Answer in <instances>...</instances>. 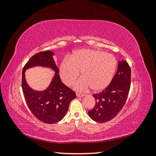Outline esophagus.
<instances>
[{
    "instance_id": "1",
    "label": "esophagus",
    "mask_w": 156,
    "mask_h": 156,
    "mask_svg": "<svg viewBox=\"0 0 156 156\" xmlns=\"http://www.w3.org/2000/svg\"><path fill=\"white\" fill-rule=\"evenodd\" d=\"M76 95H77V97H83V96H85V94H81V93H77V94H76Z\"/></svg>"
}]
</instances>
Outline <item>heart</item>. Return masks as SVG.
<instances>
[{
	"label": "heart",
	"mask_w": 156,
	"mask_h": 156,
	"mask_svg": "<svg viewBox=\"0 0 156 156\" xmlns=\"http://www.w3.org/2000/svg\"><path fill=\"white\" fill-rule=\"evenodd\" d=\"M117 62L113 55L98 49L75 51L70 58L62 60L60 73L63 82L71 86L76 81L81 71L82 77L75 84V88L80 91L92 88L98 92L106 88L114 77Z\"/></svg>",
	"instance_id": "b5f03b06"
}]
</instances>
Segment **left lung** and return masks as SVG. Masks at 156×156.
Masks as SVG:
<instances>
[{
	"instance_id": "8db88e82",
	"label": "left lung",
	"mask_w": 156,
	"mask_h": 156,
	"mask_svg": "<svg viewBox=\"0 0 156 156\" xmlns=\"http://www.w3.org/2000/svg\"><path fill=\"white\" fill-rule=\"evenodd\" d=\"M131 85V69L126 61L118 64L117 72L111 83L101 92L93 94L96 105L88 115L100 123L110 121L119 114L125 105Z\"/></svg>"
}]
</instances>
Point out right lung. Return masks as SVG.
<instances>
[{
  "label": "right lung",
  "mask_w": 156,
  "mask_h": 156,
  "mask_svg": "<svg viewBox=\"0 0 156 156\" xmlns=\"http://www.w3.org/2000/svg\"><path fill=\"white\" fill-rule=\"evenodd\" d=\"M54 55L51 51L35 54L25 65L22 72V90L27 106L36 119L49 124L62 120L68 110L71 101L76 98L75 92L61 81L59 69L53 57ZM36 65L49 67L56 72L50 85L44 91H34L26 82L25 70Z\"/></svg>",
  "instance_id": "obj_1"
}]
</instances>
